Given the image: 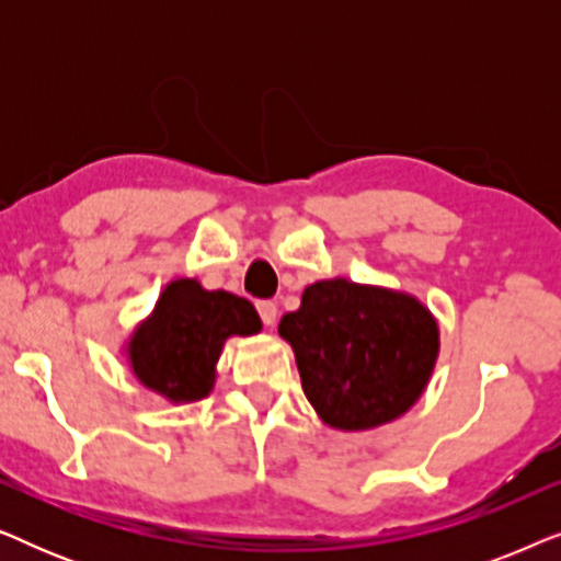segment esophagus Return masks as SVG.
<instances>
[{"label":"esophagus","instance_id":"obj_1","mask_svg":"<svg viewBox=\"0 0 561 561\" xmlns=\"http://www.w3.org/2000/svg\"><path fill=\"white\" fill-rule=\"evenodd\" d=\"M257 313L260 319H263L265 327H273L275 319H278V306L273 301H257Z\"/></svg>","mask_w":561,"mask_h":561}]
</instances>
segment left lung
<instances>
[{
  "mask_svg": "<svg viewBox=\"0 0 561 561\" xmlns=\"http://www.w3.org/2000/svg\"><path fill=\"white\" fill-rule=\"evenodd\" d=\"M278 334L294 350L313 411L340 432H367L403 416L439 357V324L416 296L347 278L306 288Z\"/></svg>",
  "mask_w": 561,
  "mask_h": 561,
  "instance_id": "obj_1",
  "label": "left lung"
}]
</instances>
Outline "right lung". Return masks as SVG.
Segmentation results:
<instances>
[{
  "label": "right lung",
  "instance_id": "right-lung-1",
  "mask_svg": "<svg viewBox=\"0 0 561 561\" xmlns=\"http://www.w3.org/2000/svg\"><path fill=\"white\" fill-rule=\"evenodd\" d=\"M260 329L263 321L248 298L179 278L168 283L150 317L129 334L127 365L165 401L194 403L211 393L229 336H250Z\"/></svg>",
  "mask_w": 561,
  "mask_h": 561
}]
</instances>
